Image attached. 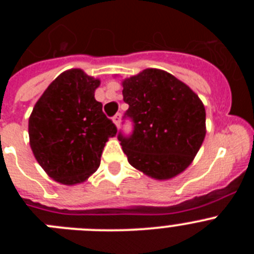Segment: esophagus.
I'll return each mask as SVG.
<instances>
[{
    "label": "esophagus",
    "instance_id": "34e87169",
    "mask_svg": "<svg viewBox=\"0 0 254 254\" xmlns=\"http://www.w3.org/2000/svg\"><path fill=\"white\" fill-rule=\"evenodd\" d=\"M113 122L116 123L117 127H120V123H121V113H117L116 116L113 117Z\"/></svg>",
    "mask_w": 254,
    "mask_h": 254
}]
</instances>
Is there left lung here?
Returning <instances> with one entry per match:
<instances>
[{
    "label": "left lung",
    "mask_w": 254,
    "mask_h": 254,
    "mask_svg": "<svg viewBox=\"0 0 254 254\" xmlns=\"http://www.w3.org/2000/svg\"><path fill=\"white\" fill-rule=\"evenodd\" d=\"M128 104L123 120L132 133H118L123 152L136 169L155 179H169L192 163L206 134V112L190 87L170 73L143 69L123 81Z\"/></svg>",
    "instance_id": "1"
}]
</instances>
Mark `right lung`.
Segmentation results:
<instances>
[{
  "label": "right lung",
  "mask_w": 254,
  "mask_h": 254,
  "mask_svg": "<svg viewBox=\"0 0 254 254\" xmlns=\"http://www.w3.org/2000/svg\"><path fill=\"white\" fill-rule=\"evenodd\" d=\"M99 80L81 69L61 73L40 96L29 118L35 159L62 185L81 183L100 165L105 142L117 127L94 98Z\"/></svg>",
  "instance_id": "right-lung-1"
}]
</instances>
